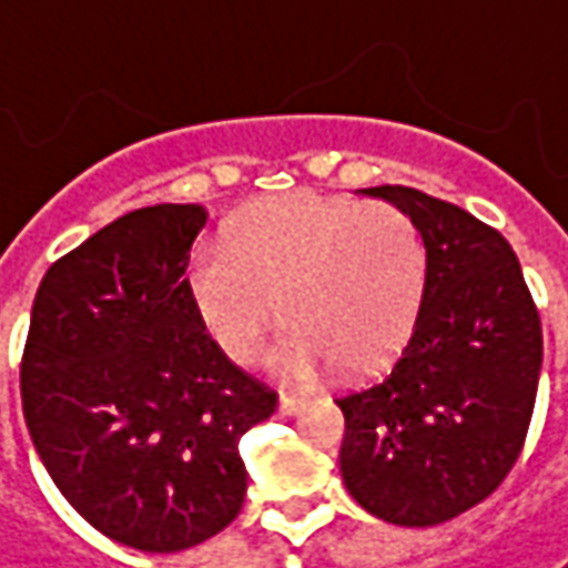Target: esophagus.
Segmentation results:
<instances>
[{"mask_svg":"<svg viewBox=\"0 0 568 568\" xmlns=\"http://www.w3.org/2000/svg\"><path fill=\"white\" fill-rule=\"evenodd\" d=\"M302 409H305V400H302V397H280V413H283V416H298V413H302Z\"/></svg>","mask_w":568,"mask_h":568,"instance_id":"34e87169","label":"esophagus"}]
</instances>
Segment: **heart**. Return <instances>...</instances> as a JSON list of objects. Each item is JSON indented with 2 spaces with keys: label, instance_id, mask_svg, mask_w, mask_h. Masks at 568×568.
Returning <instances> with one entry per match:
<instances>
[{
  "label": "heart",
  "instance_id": "obj_1",
  "mask_svg": "<svg viewBox=\"0 0 568 568\" xmlns=\"http://www.w3.org/2000/svg\"><path fill=\"white\" fill-rule=\"evenodd\" d=\"M426 247L413 219L390 203L285 193L232 219L225 244H200L186 295L212 343L251 362L280 314L288 327L266 365L311 382L331 362L372 372L416 321Z\"/></svg>",
  "mask_w": 568,
  "mask_h": 568
}]
</instances>
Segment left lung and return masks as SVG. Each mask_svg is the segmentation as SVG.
<instances>
[{
  "instance_id": "8db88e82",
  "label": "left lung",
  "mask_w": 568,
  "mask_h": 568,
  "mask_svg": "<svg viewBox=\"0 0 568 568\" xmlns=\"http://www.w3.org/2000/svg\"><path fill=\"white\" fill-rule=\"evenodd\" d=\"M362 193L413 219L426 283L394 365L336 397L339 474L368 515L432 528L483 503L521 455L544 362L540 314L496 229L413 186Z\"/></svg>"
}]
</instances>
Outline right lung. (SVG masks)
Returning a JSON list of instances; mask_svg holds the SVG:
<instances>
[{"label":"right lung","instance_id":"1","mask_svg":"<svg viewBox=\"0 0 568 568\" xmlns=\"http://www.w3.org/2000/svg\"><path fill=\"white\" fill-rule=\"evenodd\" d=\"M210 212L159 203L57 260L38 288L21 407L47 474L91 528L181 554L237 518L241 435L276 394L212 343L186 295Z\"/></svg>","mask_w":568,"mask_h":568}]
</instances>
